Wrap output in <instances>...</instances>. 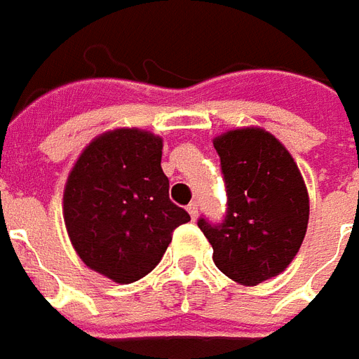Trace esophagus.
<instances>
[{"instance_id": "esophagus-1", "label": "esophagus", "mask_w": 359, "mask_h": 359, "mask_svg": "<svg viewBox=\"0 0 359 359\" xmlns=\"http://www.w3.org/2000/svg\"><path fill=\"white\" fill-rule=\"evenodd\" d=\"M187 212H189L193 220H195L197 215H199V205H197V203H189V205H187Z\"/></svg>"}]
</instances>
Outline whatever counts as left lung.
<instances>
[{
    "instance_id": "1",
    "label": "left lung",
    "mask_w": 359,
    "mask_h": 359,
    "mask_svg": "<svg viewBox=\"0 0 359 359\" xmlns=\"http://www.w3.org/2000/svg\"><path fill=\"white\" fill-rule=\"evenodd\" d=\"M226 185L222 222L199 218L215 265L255 286L280 274L306 238L309 197L302 174L278 139L257 127L215 139Z\"/></svg>"
}]
</instances>
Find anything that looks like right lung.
Returning a JSON list of instances; mask_svg holds the SVG:
<instances>
[{
  "label": "right lung",
  "instance_id": "obj_1",
  "mask_svg": "<svg viewBox=\"0 0 359 359\" xmlns=\"http://www.w3.org/2000/svg\"><path fill=\"white\" fill-rule=\"evenodd\" d=\"M162 139L116 129L86 147L63 193L71 243L86 266L119 284L158 265L177 226L191 220L170 201Z\"/></svg>",
  "mask_w": 359,
  "mask_h": 359
}]
</instances>
